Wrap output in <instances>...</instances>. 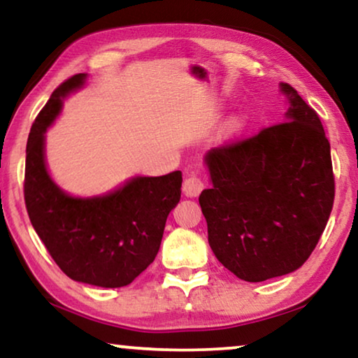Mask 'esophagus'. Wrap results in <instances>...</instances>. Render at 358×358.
I'll use <instances>...</instances> for the list:
<instances>
[{
	"instance_id": "obj_1",
	"label": "esophagus",
	"mask_w": 358,
	"mask_h": 358,
	"mask_svg": "<svg viewBox=\"0 0 358 358\" xmlns=\"http://www.w3.org/2000/svg\"><path fill=\"white\" fill-rule=\"evenodd\" d=\"M203 190V182L202 179L197 178V176H189V178L184 179V184H182V192L185 197H199L200 192Z\"/></svg>"
}]
</instances>
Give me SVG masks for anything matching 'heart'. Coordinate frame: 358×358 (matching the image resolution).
I'll return each mask as SVG.
<instances>
[{"label":"heart","instance_id":"obj_1","mask_svg":"<svg viewBox=\"0 0 358 358\" xmlns=\"http://www.w3.org/2000/svg\"><path fill=\"white\" fill-rule=\"evenodd\" d=\"M248 122L249 119L244 112H236V114H233L222 127V131H220V141H222L223 145L234 143V141L243 135V131L246 130Z\"/></svg>","mask_w":358,"mask_h":358}]
</instances>
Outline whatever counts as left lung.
Returning a JSON list of instances; mask_svg holds the SVG:
<instances>
[{"label": "left lung", "mask_w": 358, "mask_h": 358, "mask_svg": "<svg viewBox=\"0 0 358 358\" xmlns=\"http://www.w3.org/2000/svg\"><path fill=\"white\" fill-rule=\"evenodd\" d=\"M283 122L205 153L212 187L199 203L215 257L246 282L300 268L334 203L331 145L320 117L287 83Z\"/></svg>", "instance_id": "left-lung-1"}]
</instances>
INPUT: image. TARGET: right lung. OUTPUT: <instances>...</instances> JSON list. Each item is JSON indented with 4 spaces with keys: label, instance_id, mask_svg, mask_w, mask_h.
<instances>
[{
    "label": "right lung",
    "instance_id": "add662e5",
    "mask_svg": "<svg viewBox=\"0 0 358 358\" xmlns=\"http://www.w3.org/2000/svg\"><path fill=\"white\" fill-rule=\"evenodd\" d=\"M87 75L58 86L34 122L26 150L24 199L29 218L57 266L73 280L102 288L125 287L155 261L164 224L180 200L182 173L134 176L110 192L78 197L48 173L47 130L63 102Z\"/></svg>",
    "mask_w": 358,
    "mask_h": 358
}]
</instances>
